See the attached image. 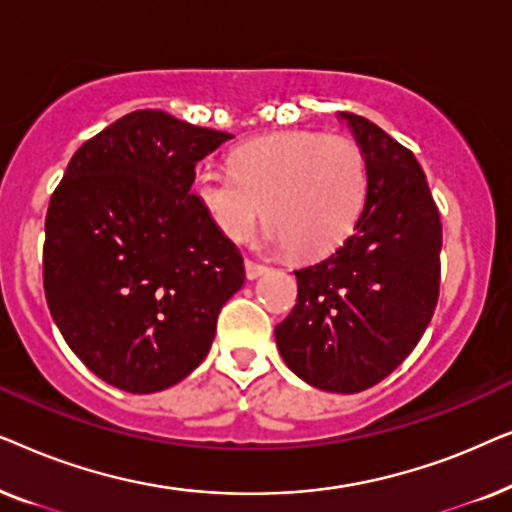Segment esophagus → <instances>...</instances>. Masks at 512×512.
<instances>
[{
    "instance_id": "esophagus-1",
    "label": "esophagus",
    "mask_w": 512,
    "mask_h": 512,
    "mask_svg": "<svg viewBox=\"0 0 512 512\" xmlns=\"http://www.w3.org/2000/svg\"><path fill=\"white\" fill-rule=\"evenodd\" d=\"M244 270H247L249 279H256V277H261L268 268H265L263 263H256V261H251V258H247V261H244Z\"/></svg>"
}]
</instances>
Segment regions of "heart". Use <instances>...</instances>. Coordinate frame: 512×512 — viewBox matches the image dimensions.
I'll use <instances>...</instances> for the list:
<instances>
[{"label": "heart", "instance_id": "obj_1", "mask_svg": "<svg viewBox=\"0 0 512 512\" xmlns=\"http://www.w3.org/2000/svg\"><path fill=\"white\" fill-rule=\"evenodd\" d=\"M193 195L228 240H244L263 209L270 244L296 256H321L359 221L368 163L347 137L282 132L237 146L230 172L198 167Z\"/></svg>", "mask_w": 512, "mask_h": 512}]
</instances>
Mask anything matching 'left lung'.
<instances>
[{
	"instance_id": "left-lung-1",
	"label": "left lung",
	"mask_w": 512,
	"mask_h": 512,
	"mask_svg": "<svg viewBox=\"0 0 512 512\" xmlns=\"http://www.w3.org/2000/svg\"><path fill=\"white\" fill-rule=\"evenodd\" d=\"M340 118L366 156V205L342 247L293 270L298 300L275 338L300 380L356 394L401 366L429 326L443 226L412 151L368 118L349 111Z\"/></svg>"
}]
</instances>
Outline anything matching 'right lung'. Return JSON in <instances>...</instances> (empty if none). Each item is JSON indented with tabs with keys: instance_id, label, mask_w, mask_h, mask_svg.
Masks as SVG:
<instances>
[{
	"instance_id": "1",
	"label": "right lung",
	"mask_w": 512,
	"mask_h": 512,
	"mask_svg": "<svg viewBox=\"0 0 512 512\" xmlns=\"http://www.w3.org/2000/svg\"><path fill=\"white\" fill-rule=\"evenodd\" d=\"M228 132L139 109L69 160L46 214L44 291L72 352L111 387L153 394L205 359L244 284L240 249L191 193Z\"/></svg>"
}]
</instances>
